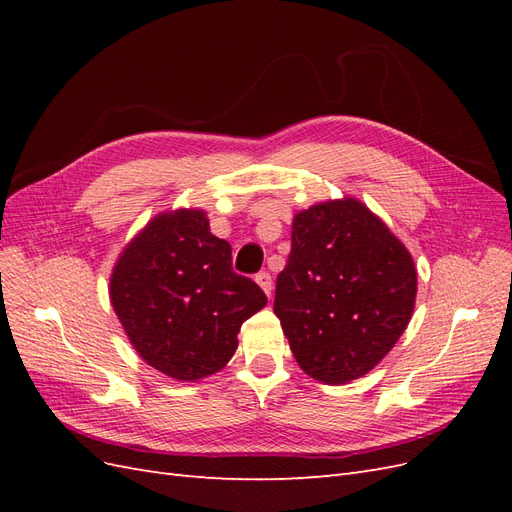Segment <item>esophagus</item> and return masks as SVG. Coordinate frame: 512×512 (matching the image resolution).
I'll list each match as a JSON object with an SVG mask.
<instances>
[{
    "mask_svg": "<svg viewBox=\"0 0 512 512\" xmlns=\"http://www.w3.org/2000/svg\"><path fill=\"white\" fill-rule=\"evenodd\" d=\"M256 284L267 292V297H271V288H273V280H271V275L267 273V271H260L258 275H256Z\"/></svg>",
    "mask_w": 512,
    "mask_h": 512,
    "instance_id": "34e87169",
    "label": "esophagus"
}]
</instances>
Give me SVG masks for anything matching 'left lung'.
Instances as JSON below:
<instances>
[{
	"instance_id": "1",
	"label": "left lung",
	"mask_w": 512,
	"mask_h": 512,
	"mask_svg": "<svg viewBox=\"0 0 512 512\" xmlns=\"http://www.w3.org/2000/svg\"><path fill=\"white\" fill-rule=\"evenodd\" d=\"M414 299L412 256L359 200L294 215L273 312L307 376L324 384L365 376L406 331Z\"/></svg>"
}]
</instances>
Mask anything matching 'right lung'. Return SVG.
I'll use <instances>...</instances> for the list:
<instances>
[{"mask_svg": "<svg viewBox=\"0 0 512 512\" xmlns=\"http://www.w3.org/2000/svg\"><path fill=\"white\" fill-rule=\"evenodd\" d=\"M111 303L136 352L162 374L190 382L230 361L241 324L267 297L232 271L230 243L211 235L205 211L179 209L151 220L123 250Z\"/></svg>", "mask_w": 512, "mask_h": 512, "instance_id": "1", "label": "right lung"}]
</instances>
